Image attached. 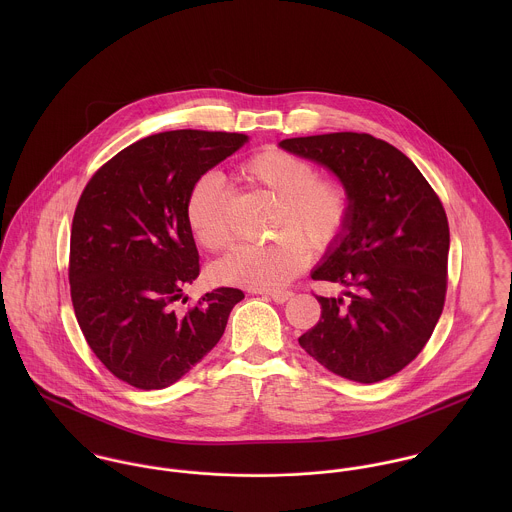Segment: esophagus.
Listing matches in <instances>:
<instances>
[{
    "mask_svg": "<svg viewBox=\"0 0 512 512\" xmlns=\"http://www.w3.org/2000/svg\"><path fill=\"white\" fill-rule=\"evenodd\" d=\"M266 293V295H270L276 303H284V301H288L290 297H292V292H286V290H274V292H260Z\"/></svg>",
    "mask_w": 512,
    "mask_h": 512,
    "instance_id": "esophagus-1",
    "label": "esophagus"
}]
</instances>
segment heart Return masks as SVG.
<instances>
[{"label":"heart","instance_id":"1","mask_svg":"<svg viewBox=\"0 0 512 512\" xmlns=\"http://www.w3.org/2000/svg\"><path fill=\"white\" fill-rule=\"evenodd\" d=\"M238 175L272 195L276 211L266 244L236 246L213 268L222 284L252 290L286 286L309 262L311 250H327L345 234L353 217V191L341 177H319L303 155L282 147H264L244 159ZM185 220L193 238L209 252L228 244L224 219V181L205 173L189 191Z\"/></svg>","mask_w":512,"mask_h":512}]
</instances>
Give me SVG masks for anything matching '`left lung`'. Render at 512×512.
Wrapping results in <instances>:
<instances>
[{
    "label": "left lung",
    "mask_w": 512,
    "mask_h": 512,
    "mask_svg": "<svg viewBox=\"0 0 512 512\" xmlns=\"http://www.w3.org/2000/svg\"><path fill=\"white\" fill-rule=\"evenodd\" d=\"M280 146L329 167L353 191L345 234L311 274L345 284L349 299L315 295L321 317L299 345L343 378L384 380L422 353L443 311L449 224L438 193L400 149L370 134Z\"/></svg>",
    "instance_id": "8db88e82"
}]
</instances>
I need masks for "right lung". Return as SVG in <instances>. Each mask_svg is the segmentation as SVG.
Masks as SVG:
<instances>
[{"label": "right lung", "mask_w": 512, "mask_h": 512, "mask_svg": "<svg viewBox=\"0 0 512 512\" xmlns=\"http://www.w3.org/2000/svg\"><path fill=\"white\" fill-rule=\"evenodd\" d=\"M246 142L244 134L205 130L147 136L108 159L78 199L69 256L74 315L100 363L134 388L159 390L187 374L219 343L244 297L217 288L185 311L175 307L201 272L185 220L189 191Z\"/></svg>", "instance_id": "obj_1"}]
</instances>
